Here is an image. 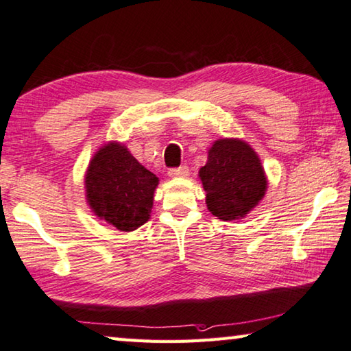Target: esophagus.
Wrapping results in <instances>:
<instances>
[{
    "label": "esophagus",
    "instance_id": "obj_1",
    "mask_svg": "<svg viewBox=\"0 0 351 351\" xmlns=\"http://www.w3.org/2000/svg\"><path fill=\"white\" fill-rule=\"evenodd\" d=\"M168 176L171 177V179H186V177L189 176V169H188V166H180V168L169 169Z\"/></svg>",
    "mask_w": 351,
    "mask_h": 351
}]
</instances>
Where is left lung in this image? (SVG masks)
I'll list each match as a JSON object with an SVG mask.
<instances>
[{"instance_id": "1", "label": "left lung", "mask_w": 351, "mask_h": 351, "mask_svg": "<svg viewBox=\"0 0 351 351\" xmlns=\"http://www.w3.org/2000/svg\"><path fill=\"white\" fill-rule=\"evenodd\" d=\"M206 206L223 222L245 219L265 197L268 179L257 152L241 138H219L199 171Z\"/></svg>"}]
</instances>
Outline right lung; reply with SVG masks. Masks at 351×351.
Segmentation results:
<instances>
[{
	"mask_svg": "<svg viewBox=\"0 0 351 351\" xmlns=\"http://www.w3.org/2000/svg\"><path fill=\"white\" fill-rule=\"evenodd\" d=\"M157 186L158 177L115 140L98 147L84 174L90 211L123 232L137 230L149 220Z\"/></svg>",
	"mask_w": 351,
	"mask_h": 351,
	"instance_id": "right-lung-1",
	"label": "right lung"
}]
</instances>
